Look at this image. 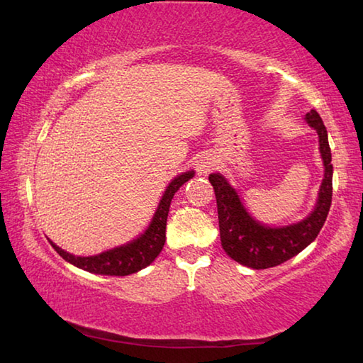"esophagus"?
Listing matches in <instances>:
<instances>
[{
	"instance_id": "34e87169",
	"label": "esophagus",
	"mask_w": 363,
	"mask_h": 363,
	"mask_svg": "<svg viewBox=\"0 0 363 363\" xmlns=\"http://www.w3.org/2000/svg\"><path fill=\"white\" fill-rule=\"evenodd\" d=\"M194 165H196V172H198L199 175H206L215 169V165H217V159H215V156L211 155V152H204V155H201L198 157V161H196Z\"/></svg>"
}]
</instances>
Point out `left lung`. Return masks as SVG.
I'll list each match as a JSON object with an SVG mask.
<instances>
[{
    "mask_svg": "<svg viewBox=\"0 0 363 363\" xmlns=\"http://www.w3.org/2000/svg\"><path fill=\"white\" fill-rule=\"evenodd\" d=\"M304 121L319 135L323 178L313 212L303 220L284 226L264 225L247 211L239 191L223 174L215 172L208 175V182L212 183L217 198L221 247L228 257L247 268L266 269L294 258L314 242L327 220L333 193V165L328 133L320 114L315 110H311Z\"/></svg>",
    "mask_w": 363,
    "mask_h": 363,
    "instance_id": "obj_1",
    "label": "left lung"
}]
</instances>
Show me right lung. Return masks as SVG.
<instances>
[{
	"label": "right lung",
	"instance_id": "add662e5",
	"mask_svg": "<svg viewBox=\"0 0 363 363\" xmlns=\"http://www.w3.org/2000/svg\"><path fill=\"white\" fill-rule=\"evenodd\" d=\"M193 177L194 170H186L172 178V182L165 186V191L161 196V201H159L148 226L145 228L142 234H138L135 239L129 240V242L89 257L73 255V253L60 249L52 240H49V242L65 262L79 269L92 272V274L129 276L133 272H138L140 269L150 266L161 253L165 242V225H167L170 202L180 186L185 185Z\"/></svg>",
	"mask_w": 363,
	"mask_h": 363
}]
</instances>
